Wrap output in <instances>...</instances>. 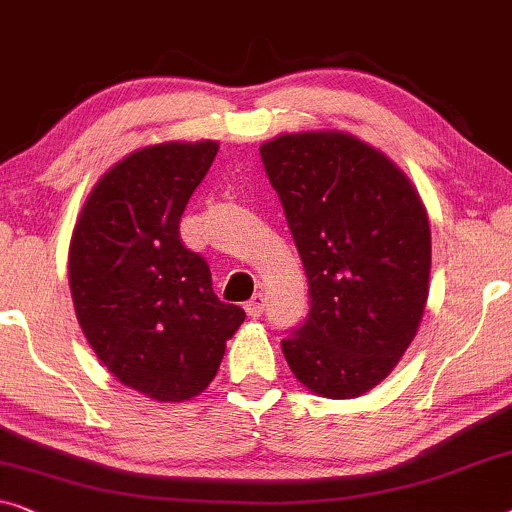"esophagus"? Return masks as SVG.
I'll return each mask as SVG.
<instances>
[{
  "instance_id": "obj_1",
  "label": "esophagus",
  "mask_w": 512,
  "mask_h": 512,
  "mask_svg": "<svg viewBox=\"0 0 512 512\" xmlns=\"http://www.w3.org/2000/svg\"><path fill=\"white\" fill-rule=\"evenodd\" d=\"M262 311H264V299H262V294H255L253 299L248 301L246 304V313L250 315V318H259V315H262Z\"/></svg>"
}]
</instances>
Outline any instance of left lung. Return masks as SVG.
<instances>
[{
  "label": "left lung",
  "instance_id": "1",
  "mask_svg": "<svg viewBox=\"0 0 512 512\" xmlns=\"http://www.w3.org/2000/svg\"><path fill=\"white\" fill-rule=\"evenodd\" d=\"M308 278L311 311L283 338L294 378L355 399L390 376L429 297L431 229L420 192L383 150L348 132L259 146Z\"/></svg>",
  "mask_w": 512,
  "mask_h": 512
}]
</instances>
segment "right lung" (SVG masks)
Masks as SVG:
<instances>
[{"mask_svg": "<svg viewBox=\"0 0 512 512\" xmlns=\"http://www.w3.org/2000/svg\"><path fill=\"white\" fill-rule=\"evenodd\" d=\"M220 143L134 150L92 187L69 243V287L90 348L129 390L153 401L204 392L246 320L222 304L208 264L178 225Z\"/></svg>", "mask_w": 512, "mask_h": 512, "instance_id": "1", "label": "right lung"}]
</instances>
